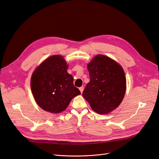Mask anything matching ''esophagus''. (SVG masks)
<instances>
[{
  "label": "esophagus",
  "mask_w": 159,
  "mask_h": 159,
  "mask_svg": "<svg viewBox=\"0 0 159 159\" xmlns=\"http://www.w3.org/2000/svg\"><path fill=\"white\" fill-rule=\"evenodd\" d=\"M79 89H80V93H82V91H83V90H84V87L81 86L80 88H79Z\"/></svg>",
  "instance_id": "obj_1"
}]
</instances>
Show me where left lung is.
<instances>
[{"mask_svg":"<svg viewBox=\"0 0 159 159\" xmlns=\"http://www.w3.org/2000/svg\"><path fill=\"white\" fill-rule=\"evenodd\" d=\"M90 81L82 95L99 114L114 110L121 103L126 89L122 67L108 57L98 55L88 65Z\"/></svg>","mask_w":159,"mask_h":159,"instance_id":"left-lung-1","label":"left lung"}]
</instances>
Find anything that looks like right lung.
<instances>
[{
	"label": "right lung",
	"instance_id": "1",
	"mask_svg": "<svg viewBox=\"0 0 159 159\" xmlns=\"http://www.w3.org/2000/svg\"><path fill=\"white\" fill-rule=\"evenodd\" d=\"M68 66L61 55L49 57L33 72L31 88L42 109L53 113L66 110L71 99L80 94L73 78L67 72Z\"/></svg>",
	"mask_w": 159,
	"mask_h": 159
}]
</instances>
